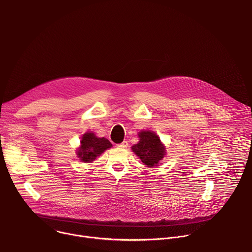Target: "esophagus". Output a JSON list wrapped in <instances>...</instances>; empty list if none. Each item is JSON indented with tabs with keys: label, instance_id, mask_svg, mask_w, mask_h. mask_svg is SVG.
Returning a JSON list of instances; mask_svg holds the SVG:
<instances>
[{
	"label": "esophagus",
	"instance_id": "obj_1",
	"mask_svg": "<svg viewBox=\"0 0 252 252\" xmlns=\"http://www.w3.org/2000/svg\"><path fill=\"white\" fill-rule=\"evenodd\" d=\"M127 145H128V143H127V141H123L122 143H119V145L117 146L118 148H120V149H126V148H127Z\"/></svg>",
	"mask_w": 252,
	"mask_h": 252
}]
</instances>
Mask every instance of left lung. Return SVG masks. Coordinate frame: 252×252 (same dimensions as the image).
<instances>
[{"instance_id":"1","label":"left lung","mask_w":252,"mask_h":252,"mask_svg":"<svg viewBox=\"0 0 252 252\" xmlns=\"http://www.w3.org/2000/svg\"><path fill=\"white\" fill-rule=\"evenodd\" d=\"M139 141L131 150L149 167L157 166L165 156V148L160 138L152 130H142L138 133Z\"/></svg>"}]
</instances>
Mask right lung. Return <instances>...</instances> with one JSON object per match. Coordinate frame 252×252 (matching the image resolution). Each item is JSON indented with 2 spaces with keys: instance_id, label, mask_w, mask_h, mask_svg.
Masks as SVG:
<instances>
[{
  "instance_id": "obj_1",
  "label": "right lung",
  "mask_w": 252,
  "mask_h": 252,
  "mask_svg": "<svg viewBox=\"0 0 252 252\" xmlns=\"http://www.w3.org/2000/svg\"><path fill=\"white\" fill-rule=\"evenodd\" d=\"M112 147L113 145L107 138L97 137L94 132L89 131L83 135L77 155L83 162H92L96 157Z\"/></svg>"
}]
</instances>
